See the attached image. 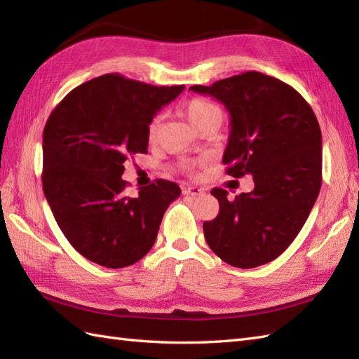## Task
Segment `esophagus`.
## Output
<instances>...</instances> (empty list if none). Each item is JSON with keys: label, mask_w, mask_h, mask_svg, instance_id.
<instances>
[{"label": "esophagus", "mask_w": 359, "mask_h": 359, "mask_svg": "<svg viewBox=\"0 0 359 359\" xmlns=\"http://www.w3.org/2000/svg\"><path fill=\"white\" fill-rule=\"evenodd\" d=\"M183 194H187V196H200V194H203V189L198 188V187H187L185 189H183Z\"/></svg>", "instance_id": "obj_1"}]
</instances>
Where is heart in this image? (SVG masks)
Listing matches in <instances>:
<instances>
[{
	"label": "heart",
	"instance_id": "obj_1",
	"mask_svg": "<svg viewBox=\"0 0 359 359\" xmlns=\"http://www.w3.org/2000/svg\"><path fill=\"white\" fill-rule=\"evenodd\" d=\"M183 111H185L188 121L193 123L194 128H200L210 119H214V118L222 119L220 108L215 104H212L211 101H206V99H202V97L191 99V101L185 105V108H183ZM159 127H161V118L157 116V118H154L151 123H149V136H156L157 131H159Z\"/></svg>",
	"mask_w": 359,
	"mask_h": 359
}]
</instances>
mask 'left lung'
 Returning <instances> with one entry per match:
<instances>
[{"label": "left lung", "instance_id": "1", "mask_svg": "<svg viewBox=\"0 0 359 359\" xmlns=\"http://www.w3.org/2000/svg\"><path fill=\"white\" fill-rule=\"evenodd\" d=\"M189 90L220 101L231 116L223 163L232 177L251 174L254 189L234 200L214 188L219 215L205 240L223 262L251 269L275 260L302 231L321 188V130L306 99L285 82L246 72Z\"/></svg>", "mask_w": 359, "mask_h": 359}]
</instances>
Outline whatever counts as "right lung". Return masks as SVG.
<instances>
[{
    "mask_svg": "<svg viewBox=\"0 0 359 359\" xmlns=\"http://www.w3.org/2000/svg\"><path fill=\"white\" fill-rule=\"evenodd\" d=\"M183 88L104 74L73 88L48 116L44 194L62 234L87 260L118 269L153 248L166 208L182 191L157 179L128 197L123 163L147 153L154 114Z\"/></svg>",
    "mask_w": 359,
    "mask_h": 359,
    "instance_id": "obj_1",
    "label": "right lung"
}]
</instances>
